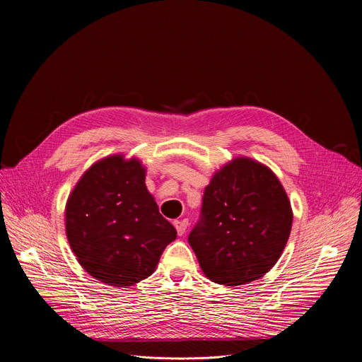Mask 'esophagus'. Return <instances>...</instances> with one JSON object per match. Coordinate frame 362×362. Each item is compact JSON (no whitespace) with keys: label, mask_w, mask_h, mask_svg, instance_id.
Masks as SVG:
<instances>
[{"label":"esophagus","mask_w":362,"mask_h":362,"mask_svg":"<svg viewBox=\"0 0 362 362\" xmlns=\"http://www.w3.org/2000/svg\"><path fill=\"white\" fill-rule=\"evenodd\" d=\"M176 230H177V235L182 236L185 232H186V226H187V221L186 220H175L173 221Z\"/></svg>","instance_id":"1"}]
</instances>
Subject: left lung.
<instances>
[{"instance_id":"1","label":"left lung","mask_w":362,"mask_h":362,"mask_svg":"<svg viewBox=\"0 0 362 362\" xmlns=\"http://www.w3.org/2000/svg\"><path fill=\"white\" fill-rule=\"evenodd\" d=\"M292 221L291 201L273 170L250 157H236L205 187L202 220L187 240L205 277L240 286L274 267Z\"/></svg>"}]
</instances>
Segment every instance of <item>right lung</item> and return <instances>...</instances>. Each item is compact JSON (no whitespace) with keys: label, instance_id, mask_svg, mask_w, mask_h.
<instances>
[{"label":"right lung","instance_id":"add662e5","mask_svg":"<svg viewBox=\"0 0 362 362\" xmlns=\"http://www.w3.org/2000/svg\"><path fill=\"white\" fill-rule=\"evenodd\" d=\"M136 157L93 163L70 192L66 236L82 269L114 288L133 286L156 272L176 229L158 211Z\"/></svg>","mask_w":362,"mask_h":362}]
</instances>
